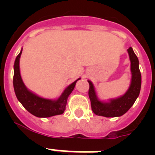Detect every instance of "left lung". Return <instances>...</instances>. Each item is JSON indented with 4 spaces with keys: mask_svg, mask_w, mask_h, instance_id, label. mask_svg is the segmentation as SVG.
<instances>
[{
    "mask_svg": "<svg viewBox=\"0 0 155 155\" xmlns=\"http://www.w3.org/2000/svg\"><path fill=\"white\" fill-rule=\"evenodd\" d=\"M127 51L131 62L132 79L130 87L124 95L116 99L111 100L109 102H101L97 98L92 83L90 81H87L89 83L88 96L91 101V109L97 116H102L105 117L123 116L130 109L139 96L141 87V74L139 69V61L132 48H129Z\"/></svg>",
    "mask_w": 155,
    "mask_h": 155,
    "instance_id": "obj_1",
    "label": "left lung"
}]
</instances>
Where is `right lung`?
<instances>
[{
  "label": "right lung",
  "mask_w": 155,
  "mask_h": 155,
  "mask_svg": "<svg viewBox=\"0 0 155 155\" xmlns=\"http://www.w3.org/2000/svg\"><path fill=\"white\" fill-rule=\"evenodd\" d=\"M21 52L22 50L16 57L14 65L13 85L18 100L21 102L25 109L28 111L31 114L37 117L46 118L56 115L63 114L66 109L68 96L74 88L76 82L80 78L70 84L64 90L61 96L58 99L53 101V100L46 99L39 97L28 91L21 80L20 70H19V60Z\"/></svg>",
  "instance_id": "right-lung-1"
}]
</instances>
